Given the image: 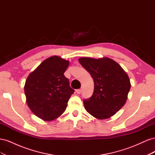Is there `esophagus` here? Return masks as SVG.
I'll return each mask as SVG.
<instances>
[{
  "mask_svg": "<svg viewBox=\"0 0 155 155\" xmlns=\"http://www.w3.org/2000/svg\"><path fill=\"white\" fill-rule=\"evenodd\" d=\"M81 89H78V90H76V92L77 94H80L81 93Z\"/></svg>",
  "mask_w": 155,
  "mask_h": 155,
  "instance_id": "esophagus-1",
  "label": "esophagus"
}]
</instances>
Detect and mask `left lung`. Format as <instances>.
Masks as SVG:
<instances>
[{
  "mask_svg": "<svg viewBox=\"0 0 155 155\" xmlns=\"http://www.w3.org/2000/svg\"><path fill=\"white\" fill-rule=\"evenodd\" d=\"M79 62L91 74L94 83L92 96L83 100L85 109L100 120L114 115L127 99L130 88L128 75L118 63L109 58H81Z\"/></svg>",
  "mask_w": 155,
  "mask_h": 155,
  "instance_id": "left-lung-1",
  "label": "left lung"
}]
</instances>
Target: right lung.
<instances>
[{
  "mask_svg": "<svg viewBox=\"0 0 155 155\" xmlns=\"http://www.w3.org/2000/svg\"><path fill=\"white\" fill-rule=\"evenodd\" d=\"M68 65V61L54 55L42 62L26 79L25 93L28 106L43 120H54L66 110L74 92L64 75Z\"/></svg>",
  "mask_w": 155,
  "mask_h": 155,
  "instance_id": "1",
  "label": "right lung"
}]
</instances>
